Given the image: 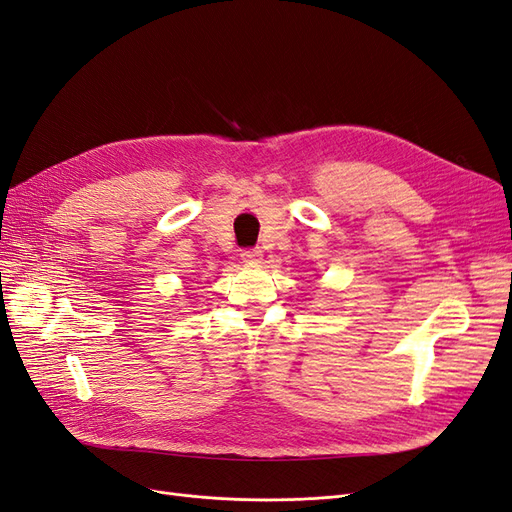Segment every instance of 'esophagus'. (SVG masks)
Wrapping results in <instances>:
<instances>
[{
  "instance_id": "esophagus-1",
  "label": "esophagus",
  "mask_w": 512,
  "mask_h": 512,
  "mask_svg": "<svg viewBox=\"0 0 512 512\" xmlns=\"http://www.w3.org/2000/svg\"><path fill=\"white\" fill-rule=\"evenodd\" d=\"M241 258H243V262H260L262 252L258 250V247H252V250H243Z\"/></svg>"
}]
</instances>
